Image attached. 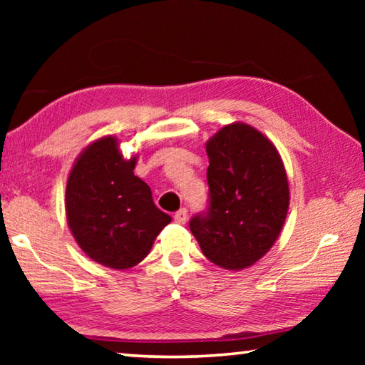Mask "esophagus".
Wrapping results in <instances>:
<instances>
[{
  "mask_svg": "<svg viewBox=\"0 0 365 365\" xmlns=\"http://www.w3.org/2000/svg\"><path fill=\"white\" fill-rule=\"evenodd\" d=\"M187 217H188L187 209H180V211L175 212L174 220L177 222V224H185V222H187Z\"/></svg>",
  "mask_w": 365,
  "mask_h": 365,
  "instance_id": "34e87169",
  "label": "esophagus"
}]
</instances>
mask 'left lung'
Segmentation results:
<instances>
[{
    "mask_svg": "<svg viewBox=\"0 0 365 365\" xmlns=\"http://www.w3.org/2000/svg\"><path fill=\"white\" fill-rule=\"evenodd\" d=\"M209 209L190 230L209 261L243 270L279 238L289 206L285 165L275 145L250 123L224 125L206 141Z\"/></svg>",
    "mask_w": 365,
    "mask_h": 365,
    "instance_id": "1",
    "label": "left lung"
}]
</instances>
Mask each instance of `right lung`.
<instances>
[{"mask_svg": "<svg viewBox=\"0 0 365 365\" xmlns=\"http://www.w3.org/2000/svg\"><path fill=\"white\" fill-rule=\"evenodd\" d=\"M138 154L123 159L106 135L78 154L66 185V217L77 245L104 267L125 270L150 255L172 217L156 207L151 188L133 174Z\"/></svg>", "mask_w": 365, "mask_h": 365, "instance_id": "right-lung-1", "label": "right lung"}]
</instances>
